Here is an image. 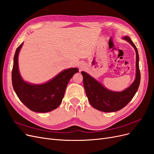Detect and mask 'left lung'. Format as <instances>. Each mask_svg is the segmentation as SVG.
<instances>
[{
	"instance_id": "1",
	"label": "left lung",
	"mask_w": 154,
	"mask_h": 154,
	"mask_svg": "<svg viewBox=\"0 0 154 154\" xmlns=\"http://www.w3.org/2000/svg\"><path fill=\"white\" fill-rule=\"evenodd\" d=\"M124 39L128 41L134 48L136 54V78L129 87L122 92L111 91L104 87L85 72H81L83 76L84 88L89 103L94 108L104 112H114L124 108L134 96L140 83L141 75L137 48L129 37L125 36Z\"/></svg>"
}]
</instances>
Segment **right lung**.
<instances>
[{
	"label": "right lung",
	"instance_id": "add662e5",
	"mask_svg": "<svg viewBox=\"0 0 154 154\" xmlns=\"http://www.w3.org/2000/svg\"><path fill=\"white\" fill-rule=\"evenodd\" d=\"M21 44L16 50L12 70V84L18 97L30 110L38 113L49 112L61 104L68 82L77 68H70L61 72L51 80L45 84L33 85L25 82L21 77L18 64Z\"/></svg>",
	"mask_w": 154,
	"mask_h": 154
}]
</instances>
